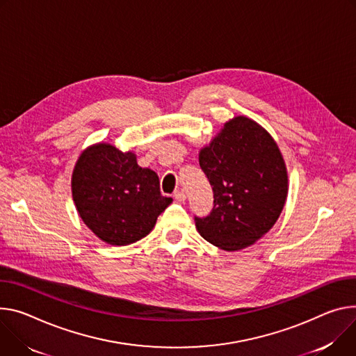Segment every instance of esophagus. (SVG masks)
I'll use <instances>...</instances> for the list:
<instances>
[{
	"mask_svg": "<svg viewBox=\"0 0 356 356\" xmlns=\"http://www.w3.org/2000/svg\"><path fill=\"white\" fill-rule=\"evenodd\" d=\"M173 197H175V200H177V202H184V200H186V193H184L183 190H177V191H175Z\"/></svg>",
	"mask_w": 356,
	"mask_h": 356,
	"instance_id": "34e87169",
	"label": "esophagus"
}]
</instances>
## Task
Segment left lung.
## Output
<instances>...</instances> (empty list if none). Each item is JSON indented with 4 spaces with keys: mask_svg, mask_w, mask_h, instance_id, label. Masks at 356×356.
I'll list each match as a JSON object with an SVG mask.
<instances>
[{
    "mask_svg": "<svg viewBox=\"0 0 356 356\" xmlns=\"http://www.w3.org/2000/svg\"><path fill=\"white\" fill-rule=\"evenodd\" d=\"M199 161L214 197L206 217L195 216L200 236L225 251L261 238L280 217L288 191L284 160L270 134L237 116L202 149Z\"/></svg>",
    "mask_w": 356,
    "mask_h": 356,
    "instance_id": "obj_1",
    "label": "left lung"
}]
</instances>
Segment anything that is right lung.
<instances>
[{"label": "right lung", "mask_w": 356, "mask_h": 356, "mask_svg": "<svg viewBox=\"0 0 356 356\" xmlns=\"http://www.w3.org/2000/svg\"><path fill=\"white\" fill-rule=\"evenodd\" d=\"M72 196L88 227L112 245L132 244L147 236L172 202L161 196L159 176L140 168L132 152L109 143L88 147L72 175Z\"/></svg>", "instance_id": "obj_1"}]
</instances>
